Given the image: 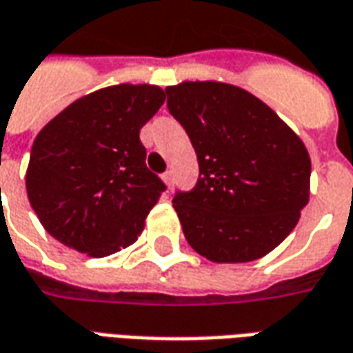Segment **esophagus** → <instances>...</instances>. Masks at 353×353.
I'll list each match as a JSON object with an SVG mask.
<instances>
[{
    "label": "esophagus",
    "instance_id": "34e87169",
    "mask_svg": "<svg viewBox=\"0 0 353 353\" xmlns=\"http://www.w3.org/2000/svg\"><path fill=\"white\" fill-rule=\"evenodd\" d=\"M162 179H164V183H166V191H172V187H174V176H172V172H166V174L162 176Z\"/></svg>",
    "mask_w": 353,
    "mask_h": 353
}]
</instances>
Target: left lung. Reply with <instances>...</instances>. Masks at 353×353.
I'll use <instances>...</instances> for the list:
<instances>
[{
  "instance_id": "1",
  "label": "left lung",
  "mask_w": 353,
  "mask_h": 353,
  "mask_svg": "<svg viewBox=\"0 0 353 353\" xmlns=\"http://www.w3.org/2000/svg\"><path fill=\"white\" fill-rule=\"evenodd\" d=\"M166 93L201 170L193 191L174 196L187 243L216 263L263 258L296 228L310 201L304 141L273 108L231 83L181 82Z\"/></svg>"
}]
</instances>
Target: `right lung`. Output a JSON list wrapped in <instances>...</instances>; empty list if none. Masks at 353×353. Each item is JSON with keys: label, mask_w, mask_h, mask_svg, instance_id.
Listing matches in <instances>:
<instances>
[{"label": "right lung", "mask_w": 353, "mask_h": 353, "mask_svg": "<svg viewBox=\"0 0 353 353\" xmlns=\"http://www.w3.org/2000/svg\"><path fill=\"white\" fill-rule=\"evenodd\" d=\"M164 99L159 85L118 83L76 99L41 128L26 193L49 235L91 258L134 245L166 189L139 141Z\"/></svg>", "instance_id": "right-lung-1"}]
</instances>
